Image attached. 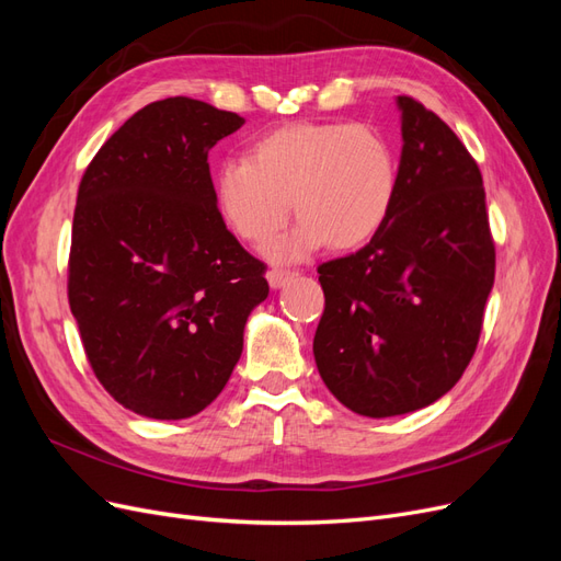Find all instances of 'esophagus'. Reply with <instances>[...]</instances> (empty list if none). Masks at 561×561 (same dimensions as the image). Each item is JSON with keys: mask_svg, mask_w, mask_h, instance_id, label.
<instances>
[{"mask_svg": "<svg viewBox=\"0 0 561 561\" xmlns=\"http://www.w3.org/2000/svg\"><path fill=\"white\" fill-rule=\"evenodd\" d=\"M293 278H295V271H287V268H271L266 274V280H268L271 287H274V290L287 285Z\"/></svg>", "mask_w": 561, "mask_h": 561, "instance_id": "obj_1", "label": "esophagus"}]
</instances>
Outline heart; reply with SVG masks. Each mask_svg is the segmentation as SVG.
I'll return each mask as SVG.
<instances>
[{"label": "heart", "instance_id": "1", "mask_svg": "<svg viewBox=\"0 0 561 561\" xmlns=\"http://www.w3.org/2000/svg\"><path fill=\"white\" fill-rule=\"evenodd\" d=\"M396 192L393 147L377 128L346 122L268 130L243 161H227L215 178L219 215L250 245L268 243L295 210L297 227L266 248L274 262L304 260L325 243L365 245L386 225Z\"/></svg>", "mask_w": 561, "mask_h": 561}]
</instances>
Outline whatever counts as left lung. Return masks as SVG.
Wrapping results in <instances>:
<instances>
[{
  "label": "left lung",
  "mask_w": 561,
  "mask_h": 561,
  "mask_svg": "<svg viewBox=\"0 0 561 561\" xmlns=\"http://www.w3.org/2000/svg\"><path fill=\"white\" fill-rule=\"evenodd\" d=\"M398 107L393 210L365 248L318 266V371L339 402L371 419L428 407L461 379L496 274L478 163L419 100L398 95Z\"/></svg>",
  "instance_id": "8db88e82"
}]
</instances>
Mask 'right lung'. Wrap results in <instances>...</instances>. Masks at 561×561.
<instances>
[{"label":"right lung","instance_id":"right-lung-1","mask_svg":"<svg viewBox=\"0 0 561 561\" xmlns=\"http://www.w3.org/2000/svg\"><path fill=\"white\" fill-rule=\"evenodd\" d=\"M245 118L194 98L157 100L81 178L67 297L98 381L126 410L194 416L241 358L266 266L227 229L208 151Z\"/></svg>","mask_w":561,"mask_h":561}]
</instances>
